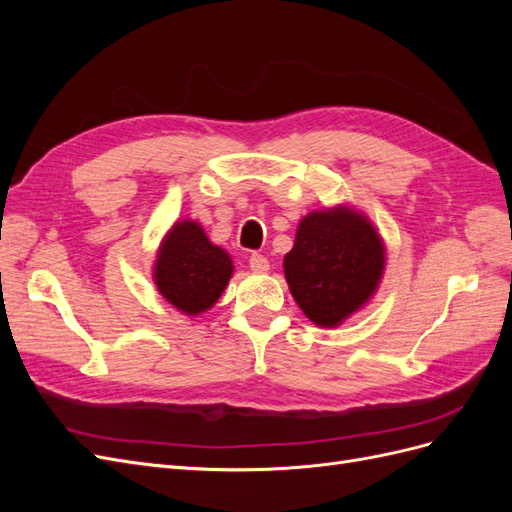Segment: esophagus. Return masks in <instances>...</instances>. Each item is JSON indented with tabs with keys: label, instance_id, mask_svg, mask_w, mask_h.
I'll list each match as a JSON object with an SVG mask.
<instances>
[{
	"label": "esophagus",
	"instance_id": "34e87169",
	"mask_svg": "<svg viewBox=\"0 0 512 512\" xmlns=\"http://www.w3.org/2000/svg\"><path fill=\"white\" fill-rule=\"evenodd\" d=\"M250 267L254 273H267L269 271V260L262 256V254H252L250 256Z\"/></svg>",
	"mask_w": 512,
	"mask_h": 512
}]
</instances>
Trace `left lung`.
<instances>
[{
	"label": "left lung",
	"mask_w": 512,
	"mask_h": 512,
	"mask_svg": "<svg viewBox=\"0 0 512 512\" xmlns=\"http://www.w3.org/2000/svg\"><path fill=\"white\" fill-rule=\"evenodd\" d=\"M386 245L363 211L335 205L307 213L297 226L284 275L292 299L322 329H335L374 299Z\"/></svg>",
	"instance_id": "1"
}]
</instances>
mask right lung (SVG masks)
I'll return each mask as SVG.
<instances>
[{"mask_svg": "<svg viewBox=\"0 0 512 512\" xmlns=\"http://www.w3.org/2000/svg\"><path fill=\"white\" fill-rule=\"evenodd\" d=\"M235 265L224 247L215 245L196 220H179L168 228L153 260V284L185 316H200L226 290Z\"/></svg>", "mask_w": 512, "mask_h": 512, "instance_id": "obj_1", "label": "right lung"}]
</instances>
